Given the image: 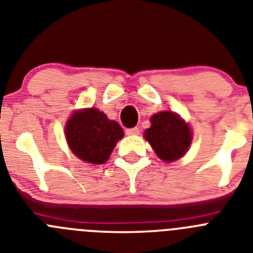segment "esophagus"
Wrapping results in <instances>:
<instances>
[{
  "instance_id": "esophagus-1",
  "label": "esophagus",
  "mask_w": 253,
  "mask_h": 253,
  "mask_svg": "<svg viewBox=\"0 0 253 253\" xmlns=\"http://www.w3.org/2000/svg\"><path fill=\"white\" fill-rule=\"evenodd\" d=\"M125 133L128 134V135H137L139 133V129L138 128H128L125 129Z\"/></svg>"
}]
</instances>
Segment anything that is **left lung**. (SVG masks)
I'll list each match as a JSON object with an SVG mask.
<instances>
[{
    "mask_svg": "<svg viewBox=\"0 0 253 253\" xmlns=\"http://www.w3.org/2000/svg\"><path fill=\"white\" fill-rule=\"evenodd\" d=\"M151 128L144 137L161 160L171 162L182 157L191 143V131L172 111H161L151 118Z\"/></svg>",
    "mask_w": 253,
    "mask_h": 253,
    "instance_id": "left-lung-1",
    "label": "left lung"
}]
</instances>
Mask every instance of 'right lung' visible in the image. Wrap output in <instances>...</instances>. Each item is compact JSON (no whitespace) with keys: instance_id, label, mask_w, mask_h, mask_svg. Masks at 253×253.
<instances>
[{"instance_id":"add662e5","label":"right lung","mask_w":253,"mask_h":253,"mask_svg":"<svg viewBox=\"0 0 253 253\" xmlns=\"http://www.w3.org/2000/svg\"><path fill=\"white\" fill-rule=\"evenodd\" d=\"M123 135L118 123L109 120L104 113L93 107L73 114L66 126L69 148L78 158L95 165L106 162Z\"/></svg>"}]
</instances>
